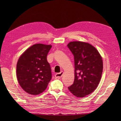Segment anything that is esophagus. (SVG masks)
<instances>
[{
  "mask_svg": "<svg viewBox=\"0 0 121 121\" xmlns=\"http://www.w3.org/2000/svg\"><path fill=\"white\" fill-rule=\"evenodd\" d=\"M64 74V72L63 71H61V72L59 73H56V74L55 75V77L56 78H60L62 77Z\"/></svg>",
  "mask_w": 121,
  "mask_h": 121,
  "instance_id": "esophagus-1",
  "label": "esophagus"
}]
</instances>
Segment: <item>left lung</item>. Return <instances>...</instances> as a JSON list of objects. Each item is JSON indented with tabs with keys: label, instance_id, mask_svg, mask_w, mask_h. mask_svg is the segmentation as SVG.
Returning <instances> with one entry per match:
<instances>
[{
	"label": "left lung",
	"instance_id": "8db88e82",
	"mask_svg": "<svg viewBox=\"0 0 121 121\" xmlns=\"http://www.w3.org/2000/svg\"><path fill=\"white\" fill-rule=\"evenodd\" d=\"M74 56L75 79L69 90L76 97H83L95 90L103 69L102 57L89 43L73 41L68 44Z\"/></svg>",
	"mask_w": 121,
	"mask_h": 121
}]
</instances>
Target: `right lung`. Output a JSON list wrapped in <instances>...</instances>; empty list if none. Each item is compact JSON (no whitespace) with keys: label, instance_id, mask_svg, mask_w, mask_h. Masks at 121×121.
I'll use <instances>...</instances> for the list:
<instances>
[{"label":"right lung","instance_id":"obj_1","mask_svg":"<svg viewBox=\"0 0 121 121\" xmlns=\"http://www.w3.org/2000/svg\"><path fill=\"white\" fill-rule=\"evenodd\" d=\"M50 45L36 44L21 55L17 65V81L22 89L32 95H38L46 89L52 74L47 56Z\"/></svg>","mask_w":121,"mask_h":121}]
</instances>
